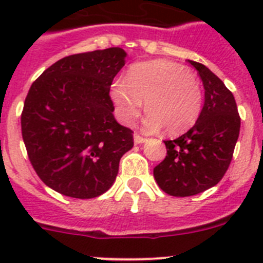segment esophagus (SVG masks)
<instances>
[{
    "instance_id": "34e87169",
    "label": "esophagus",
    "mask_w": 263,
    "mask_h": 263,
    "mask_svg": "<svg viewBox=\"0 0 263 263\" xmlns=\"http://www.w3.org/2000/svg\"><path fill=\"white\" fill-rule=\"evenodd\" d=\"M145 141L146 139L143 138L142 136H139V134H134V142H136L137 145H139V143H143Z\"/></svg>"
}]
</instances>
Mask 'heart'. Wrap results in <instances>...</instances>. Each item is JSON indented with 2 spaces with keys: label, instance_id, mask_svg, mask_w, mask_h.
Instances as JSON below:
<instances>
[{
  "label": "heart",
  "instance_id": "1",
  "mask_svg": "<svg viewBox=\"0 0 263 263\" xmlns=\"http://www.w3.org/2000/svg\"><path fill=\"white\" fill-rule=\"evenodd\" d=\"M110 96L121 121L133 124L145 101V127H164L167 134H180L195 125L203 108L200 83L184 66L170 60L136 63L126 78L113 83Z\"/></svg>",
  "mask_w": 263,
  "mask_h": 263
}]
</instances>
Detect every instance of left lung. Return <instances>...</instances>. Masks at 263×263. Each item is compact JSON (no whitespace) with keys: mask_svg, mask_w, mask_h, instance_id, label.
<instances>
[{"mask_svg":"<svg viewBox=\"0 0 263 263\" xmlns=\"http://www.w3.org/2000/svg\"><path fill=\"white\" fill-rule=\"evenodd\" d=\"M188 62L203 80V110L187 133L164 141L167 155L154 168L160 190L179 197L200 194L221 180L233 158L241 126L233 93L204 64Z\"/></svg>","mask_w":263,"mask_h":263,"instance_id":"8db88e82","label":"left lung"}]
</instances>
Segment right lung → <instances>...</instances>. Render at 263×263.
<instances>
[{"label": "right lung", "mask_w": 263, "mask_h": 263, "mask_svg": "<svg viewBox=\"0 0 263 263\" xmlns=\"http://www.w3.org/2000/svg\"><path fill=\"white\" fill-rule=\"evenodd\" d=\"M125 57L120 47L69 55L30 87L22 138L32 168L53 191L76 199L100 196L133 147V130L116 121L109 95Z\"/></svg>", "instance_id": "right-lung-1"}]
</instances>
